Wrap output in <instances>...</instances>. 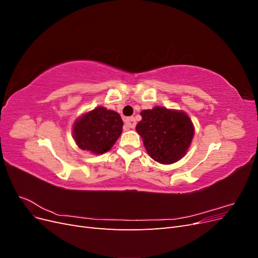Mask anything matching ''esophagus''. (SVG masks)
<instances>
[{
	"instance_id": "34e87169",
	"label": "esophagus",
	"mask_w": 258,
	"mask_h": 258,
	"mask_svg": "<svg viewBox=\"0 0 258 258\" xmlns=\"http://www.w3.org/2000/svg\"><path fill=\"white\" fill-rule=\"evenodd\" d=\"M124 123H126V126L128 128L134 129L136 127V123L137 122H136V119L134 118V117H128V118L124 119Z\"/></svg>"
}]
</instances>
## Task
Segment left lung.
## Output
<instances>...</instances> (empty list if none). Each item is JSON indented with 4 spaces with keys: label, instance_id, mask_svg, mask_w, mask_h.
<instances>
[{
    "label": "left lung",
    "instance_id": "8db88e82",
    "mask_svg": "<svg viewBox=\"0 0 258 258\" xmlns=\"http://www.w3.org/2000/svg\"><path fill=\"white\" fill-rule=\"evenodd\" d=\"M136 130L141 136L147 154L162 165L183 158L191 144L195 127L183 111L155 106L143 110Z\"/></svg>",
    "mask_w": 258,
    "mask_h": 258
}]
</instances>
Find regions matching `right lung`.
<instances>
[{
    "mask_svg": "<svg viewBox=\"0 0 258 258\" xmlns=\"http://www.w3.org/2000/svg\"><path fill=\"white\" fill-rule=\"evenodd\" d=\"M120 115L104 106L84 113L73 123V138L83 151L101 155L110 151L122 132Z\"/></svg>",
    "mask_w": 258,
    "mask_h": 258,
    "instance_id": "right-lung-1",
    "label": "right lung"
}]
</instances>
